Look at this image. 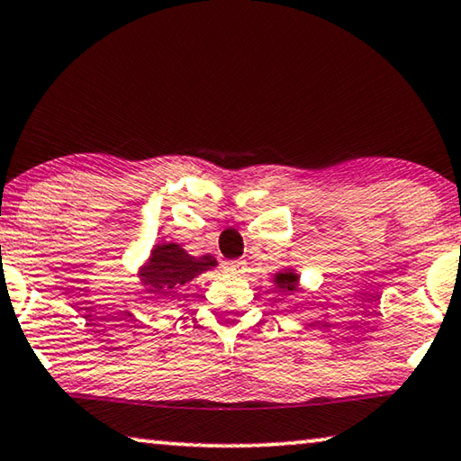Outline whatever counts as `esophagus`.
<instances>
[{
    "label": "esophagus",
    "instance_id": "esophagus-1",
    "mask_svg": "<svg viewBox=\"0 0 461 461\" xmlns=\"http://www.w3.org/2000/svg\"><path fill=\"white\" fill-rule=\"evenodd\" d=\"M229 272L232 276H243L247 272V261L245 259H235L229 261Z\"/></svg>",
    "mask_w": 461,
    "mask_h": 461
}]
</instances>
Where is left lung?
<instances>
[{
  "label": "left lung",
  "mask_w": 461,
  "mask_h": 461,
  "mask_svg": "<svg viewBox=\"0 0 461 461\" xmlns=\"http://www.w3.org/2000/svg\"><path fill=\"white\" fill-rule=\"evenodd\" d=\"M272 282L280 293H296L301 288V276L294 267H282L278 274H274Z\"/></svg>",
  "instance_id": "8db88e82"
}]
</instances>
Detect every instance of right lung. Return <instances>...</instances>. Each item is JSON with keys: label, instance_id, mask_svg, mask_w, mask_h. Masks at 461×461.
I'll return each instance as SVG.
<instances>
[{"label": "right lung", "instance_id": "1", "mask_svg": "<svg viewBox=\"0 0 461 461\" xmlns=\"http://www.w3.org/2000/svg\"><path fill=\"white\" fill-rule=\"evenodd\" d=\"M212 255H189L179 243L165 240L150 249V255L138 270V280L144 293L154 296H175L197 276L216 267Z\"/></svg>", "mask_w": 461, "mask_h": 461}]
</instances>
